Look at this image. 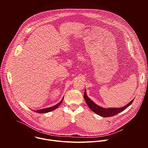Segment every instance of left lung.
Masks as SVG:
<instances>
[{
  "instance_id": "left-lung-1",
  "label": "left lung",
  "mask_w": 148,
  "mask_h": 148,
  "mask_svg": "<svg viewBox=\"0 0 148 148\" xmlns=\"http://www.w3.org/2000/svg\"><path fill=\"white\" fill-rule=\"evenodd\" d=\"M84 99H85L87 104L88 105V107H90V108L91 110L92 111H93L94 112L96 113L97 114L101 116H103V117H109V116H114L116 114H118V113L123 111V110H125L126 108H127L133 102V101H131L130 102H129L127 105H125L123 107H122V108H102L98 105H97V104H95L92 100H91L88 96L87 95V93H86V90H85V91H84Z\"/></svg>"
}]
</instances>
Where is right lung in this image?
<instances>
[{
	"instance_id": "right-lung-1",
	"label": "right lung",
	"mask_w": 148,
	"mask_h": 148,
	"mask_svg": "<svg viewBox=\"0 0 148 148\" xmlns=\"http://www.w3.org/2000/svg\"><path fill=\"white\" fill-rule=\"evenodd\" d=\"M63 98L62 99V100L58 103H57V105H54V106L53 107H50V108H45V109H42V110H37V111H36V112L37 113H40V114H41V113H47V112H50V111H52L54 110H56L57 108L58 107L59 105L61 103V102H62V100H63Z\"/></svg>"
}]
</instances>
